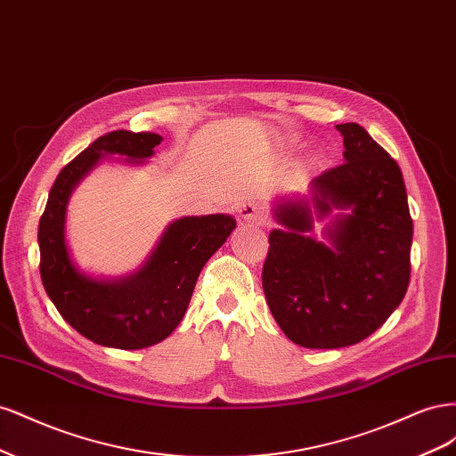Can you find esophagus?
Masks as SVG:
<instances>
[{
    "label": "esophagus",
    "mask_w": 456,
    "mask_h": 456,
    "mask_svg": "<svg viewBox=\"0 0 456 456\" xmlns=\"http://www.w3.org/2000/svg\"><path fill=\"white\" fill-rule=\"evenodd\" d=\"M238 215L241 218V223L245 224H256V226H262L265 224V211H262V207L255 201H247V203H241L238 207Z\"/></svg>",
    "instance_id": "obj_1"
}]
</instances>
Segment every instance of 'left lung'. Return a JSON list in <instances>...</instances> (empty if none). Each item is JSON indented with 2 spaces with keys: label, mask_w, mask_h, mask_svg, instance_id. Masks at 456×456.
<instances>
[{
  "label": "left lung",
  "mask_w": 456,
  "mask_h": 456,
  "mask_svg": "<svg viewBox=\"0 0 456 456\" xmlns=\"http://www.w3.org/2000/svg\"><path fill=\"white\" fill-rule=\"evenodd\" d=\"M344 159L315 176L310 191L320 218L350 209L314 240L308 201L275 207L283 226L270 233L262 289L273 320L305 348H342L367 338L403 300L411 278L412 218L394 158L357 123H340Z\"/></svg>",
  "instance_id": "left-lung-1"
}]
</instances>
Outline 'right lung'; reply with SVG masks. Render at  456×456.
Wrapping results in <instances>:
<instances>
[{
    "label": "right lung",
    "instance_id": "obj_1",
    "mask_svg": "<svg viewBox=\"0 0 456 456\" xmlns=\"http://www.w3.org/2000/svg\"><path fill=\"white\" fill-rule=\"evenodd\" d=\"M161 142L156 133L112 131L66 163L39 218V273L59 314L101 346L139 350L167 338L181 323L205 262L236 228L230 215L186 216L163 233L156 251L131 278L96 281L72 265L64 241L66 203L102 156L144 159Z\"/></svg>",
    "mask_w": 456,
    "mask_h": 456
}]
</instances>
